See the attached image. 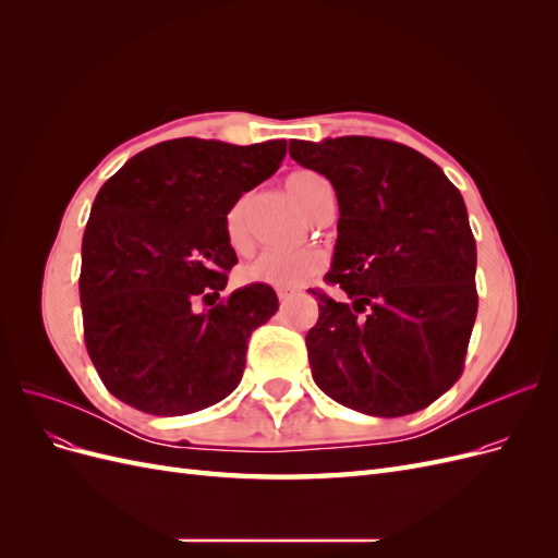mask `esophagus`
<instances>
[{
  "label": "esophagus",
  "instance_id": "1",
  "mask_svg": "<svg viewBox=\"0 0 558 558\" xmlns=\"http://www.w3.org/2000/svg\"><path fill=\"white\" fill-rule=\"evenodd\" d=\"M277 298H279V302H281V305H286V302H289V300L293 298V291H286V289H279V291H277Z\"/></svg>",
  "mask_w": 558,
  "mask_h": 558
}]
</instances>
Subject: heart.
Returning <instances> with one entry per match:
<instances>
[{
    "mask_svg": "<svg viewBox=\"0 0 558 558\" xmlns=\"http://www.w3.org/2000/svg\"><path fill=\"white\" fill-rule=\"evenodd\" d=\"M283 191L300 209L316 214L320 199L330 191L328 181L312 170H295L283 179ZM251 195H240L226 214V238L238 253L253 246L251 232ZM326 267V256L314 246L302 248H269L256 260L240 269L244 283H265L272 289H300Z\"/></svg>",
    "mask_w": 558,
    "mask_h": 558,
    "instance_id": "1",
    "label": "heart"
}]
</instances>
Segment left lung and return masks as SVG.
Wrapping results in <instances>:
<instances>
[{
  "label": "left lung",
  "instance_id": "1",
  "mask_svg": "<svg viewBox=\"0 0 558 558\" xmlns=\"http://www.w3.org/2000/svg\"><path fill=\"white\" fill-rule=\"evenodd\" d=\"M340 205L330 286L307 332L312 377L344 408L404 416L459 381L477 316V246L465 202L418 150L377 137L298 142Z\"/></svg>",
  "mask_w": 558,
  "mask_h": 558
}]
</instances>
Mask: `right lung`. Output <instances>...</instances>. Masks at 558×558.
<instances>
[{
	"label": "right lung",
	"mask_w": 558,
	"mask_h": 558,
	"mask_svg": "<svg viewBox=\"0 0 558 558\" xmlns=\"http://www.w3.org/2000/svg\"><path fill=\"white\" fill-rule=\"evenodd\" d=\"M283 156V140L183 137L142 150L99 189L78 295L88 356L111 396L146 414L181 416L238 388L248 337L279 300L265 283L217 300L238 263L226 214ZM199 301L210 310L199 313Z\"/></svg>",
	"instance_id": "obj_1"
}]
</instances>
